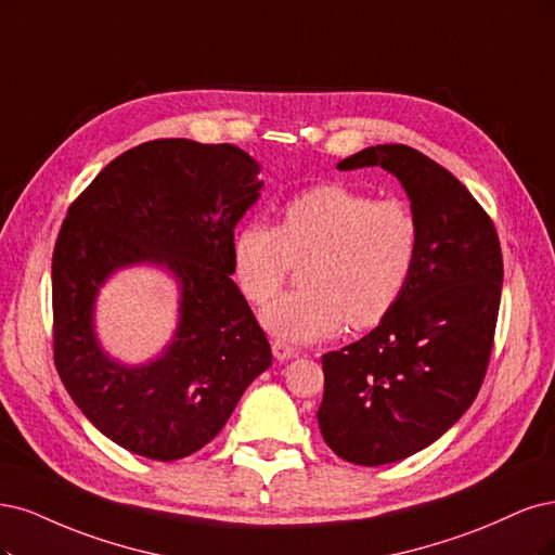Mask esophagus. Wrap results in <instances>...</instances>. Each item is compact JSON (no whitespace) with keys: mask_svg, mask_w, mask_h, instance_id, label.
Listing matches in <instances>:
<instances>
[{"mask_svg":"<svg viewBox=\"0 0 555 555\" xmlns=\"http://www.w3.org/2000/svg\"><path fill=\"white\" fill-rule=\"evenodd\" d=\"M272 352H274V357H276L279 362H288V360H293V357L297 354V348L288 346L285 341H274L272 344Z\"/></svg>","mask_w":555,"mask_h":555,"instance_id":"34e87169","label":"esophagus"}]
</instances>
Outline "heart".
Listing matches in <instances>:
<instances>
[{
	"label": "heart",
	"mask_w": 555,
	"mask_h": 555,
	"mask_svg": "<svg viewBox=\"0 0 555 555\" xmlns=\"http://www.w3.org/2000/svg\"><path fill=\"white\" fill-rule=\"evenodd\" d=\"M420 223L401 201H373L344 184H320L283 205L281 225L244 221L230 244L232 274L254 304L270 299L293 260L310 258L304 288L281 295L260 313L262 327L288 344H311L378 325L413 276Z\"/></svg>",
	"instance_id": "obj_1"
}]
</instances>
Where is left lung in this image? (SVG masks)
Wrapping results in <instances>:
<instances>
[{
  "mask_svg": "<svg viewBox=\"0 0 555 555\" xmlns=\"http://www.w3.org/2000/svg\"><path fill=\"white\" fill-rule=\"evenodd\" d=\"M373 166L401 182L420 254L378 327L323 354L320 434L357 466L413 456L463 417L485 380L503 291L495 228L452 172L405 145L366 147L336 164Z\"/></svg>",
  "mask_w": 555,
  "mask_h": 555,
  "instance_id": "1",
  "label": "left lung"
}]
</instances>
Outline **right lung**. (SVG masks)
Returning <instances> with one entry per match:
<instances>
[{
  "instance_id": "add662e5",
  "label": "right lung",
  "mask_w": 555,
  "mask_h": 555,
  "mask_svg": "<svg viewBox=\"0 0 555 555\" xmlns=\"http://www.w3.org/2000/svg\"><path fill=\"white\" fill-rule=\"evenodd\" d=\"M235 145L152 140L117 156L68 207L52 254L55 364L82 415L154 461L198 452L225 426L272 348L232 281L230 244L264 182ZM154 266L178 285V327L140 365L95 334V299L115 273Z\"/></svg>"
}]
</instances>
